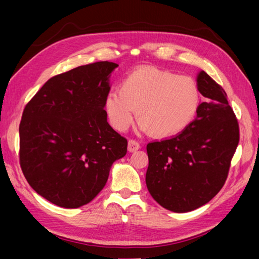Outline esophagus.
Masks as SVG:
<instances>
[{
  "label": "esophagus",
  "mask_w": 259,
  "mask_h": 259,
  "mask_svg": "<svg viewBox=\"0 0 259 259\" xmlns=\"http://www.w3.org/2000/svg\"><path fill=\"white\" fill-rule=\"evenodd\" d=\"M140 145L138 142H136L134 139H130L128 142V151L129 152H136L137 150H139Z\"/></svg>",
  "instance_id": "obj_1"
}]
</instances>
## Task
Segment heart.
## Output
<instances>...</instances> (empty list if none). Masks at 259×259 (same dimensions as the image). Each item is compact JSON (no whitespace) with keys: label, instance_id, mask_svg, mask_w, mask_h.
Here are the masks:
<instances>
[{"label":"heart","instance_id":"heart-1","mask_svg":"<svg viewBox=\"0 0 259 259\" xmlns=\"http://www.w3.org/2000/svg\"><path fill=\"white\" fill-rule=\"evenodd\" d=\"M200 103V89L192 77L155 66H142L121 81L119 91L106 96L105 111L117 131L129 128L137 111L140 131L168 138L192 123Z\"/></svg>","mask_w":259,"mask_h":259}]
</instances>
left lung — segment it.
Here are the masks:
<instances>
[{
	"instance_id": "left-lung-1",
	"label": "left lung",
	"mask_w": 259,
	"mask_h": 259,
	"mask_svg": "<svg viewBox=\"0 0 259 259\" xmlns=\"http://www.w3.org/2000/svg\"><path fill=\"white\" fill-rule=\"evenodd\" d=\"M196 82L204 100L195 120L175 137L146 147L148 192L174 212L198 209L222 190L240 139L225 90L204 71Z\"/></svg>"
}]
</instances>
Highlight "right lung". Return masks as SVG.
I'll use <instances>...</instances> for the list:
<instances>
[{
  "instance_id": "right-lung-1",
  "label": "right lung",
  "mask_w": 259,
  "mask_h": 259,
  "mask_svg": "<svg viewBox=\"0 0 259 259\" xmlns=\"http://www.w3.org/2000/svg\"><path fill=\"white\" fill-rule=\"evenodd\" d=\"M119 65L97 61L48 80L24 108L19 161L30 187L51 203L80 208L106 185L128 142L107 122L105 99Z\"/></svg>"
}]
</instances>
